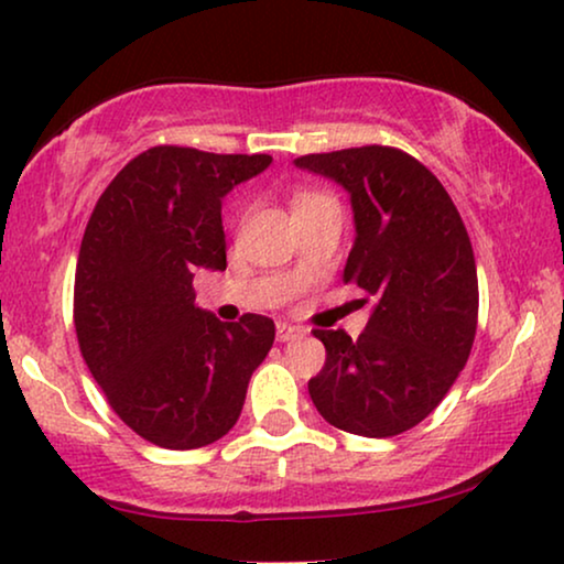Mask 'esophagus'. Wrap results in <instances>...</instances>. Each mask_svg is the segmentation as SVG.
<instances>
[{
	"label": "esophagus",
	"instance_id": "esophagus-1",
	"mask_svg": "<svg viewBox=\"0 0 564 564\" xmlns=\"http://www.w3.org/2000/svg\"><path fill=\"white\" fill-rule=\"evenodd\" d=\"M299 335H302V329H299V327L289 325V322H278V327H275L278 343H289V340H294V337H299Z\"/></svg>",
	"mask_w": 564,
	"mask_h": 564
}]
</instances>
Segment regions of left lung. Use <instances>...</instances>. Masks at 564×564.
<instances>
[{"label": "left lung", "mask_w": 564, "mask_h": 564, "mask_svg": "<svg viewBox=\"0 0 564 564\" xmlns=\"http://www.w3.org/2000/svg\"><path fill=\"white\" fill-rule=\"evenodd\" d=\"M350 195L356 239L343 281L373 299L364 333L314 329L327 360L310 379L329 425L400 435L438 408L477 333L475 252L452 195L415 156L358 147L294 160Z\"/></svg>", "instance_id": "obj_1"}]
</instances>
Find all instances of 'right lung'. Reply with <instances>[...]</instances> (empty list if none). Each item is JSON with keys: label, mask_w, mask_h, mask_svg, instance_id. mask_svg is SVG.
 Returning a JSON list of instances; mask_svg holds the SVG:
<instances>
[{"label": "right lung", "mask_w": 564, "mask_h": 564, "mask_svg": "<svg viewBox=\"0 0 564 564\" xmlns=\"http://www.w3.org/2000/svg\"><path fill=\"white\" fill-rule=\"evenodd\" d=\"M270 162L147 149L89 216L74 275L79 350L116 415L154 446L185 452L227 435L273 348V319L221 322L193 291L198 268L227 270L224 195Z\"/></svg>", "instance_id": "obj_1"}]
</instances>
